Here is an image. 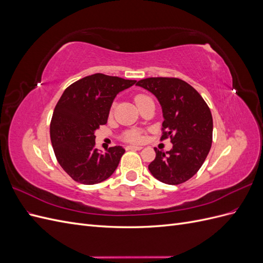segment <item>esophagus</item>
<instances>
[{
    "label": "esophagus",
    "mask_w": 263,
    "mask_h": 263,
    "mask_svg": "<svg viewBox=\"0 0 263 263\" xmlns=\"http://www.w3.org/2000/svg\"><path fill=\"white\" fill-rule=\"evenodd\" d=\"M126 149L127 150H141L142 147H140V146H127Z\"/></svg>",
    "instance_id": "1"
}]
</instances>
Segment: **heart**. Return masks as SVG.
Here are the masks:
<instances>
[{"label": "heart", "mask_w": 263, "mask_h": 263, "mask_svg": "<svg viewBox=\"0 0 263 263\" xmlns=\"http://www.w3.org/2000/svg\"><path fill=\"white\" fill-rule=\"evenodd\" d=\"M146 98L147 97H145V95H137V97L135 98V102H136V104H138L139 102L145 100ZM123 139L126 141H129V142H139V141H141L142 137H141L140 133L137 130H128L123 135Z\"/></svg>", "instance_id": "1"}]
</instances>
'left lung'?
<instances>
[{
	"instance_id": "left-lung-1",
	"label": "left lung",
	"mask_w": 263,
	"mask_h": 263,
	"mask_svg": "<svg viewBox=\"0 0 263 263\" xmlns=\"http://www.w3.org/2000/svg\"><path fill=\"white\" fill-rule=\"evenodd\" d=\"M158 99L162 108L163 135L170 137L172 149L159 151L148 165L153 176L165 184L177 185L200 170L213 139L211 109L193 86L177 78H148L138 81Z\"/></svg>"
}]
</instances>
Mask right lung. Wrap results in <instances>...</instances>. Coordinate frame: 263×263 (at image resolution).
Here are the masks:
<instances>
[{
  "mask_svg": "<svg viewBox=\"0 0 263 263\" xmlns=\"http://www.w3.org/2000/svg\"><path fill=\"white\" fill-rule=\"evenodd\" d=\"M136 83L102 73L87 76L68 86L54 107L50 139L55 158L69 176L91 185L108 179L125 149L95 148V130L107 123L116 95Z\"/></svg>",
  "mask_w": 263,
  "mask_h": 263,
  "instance_id": "obj_1",
  "label": "right lung"
}]
</instances>
